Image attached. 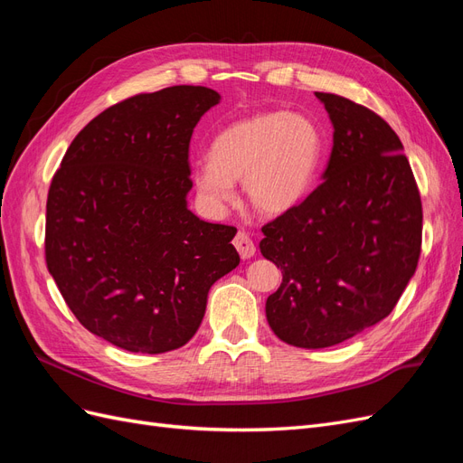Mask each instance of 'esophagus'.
I'll list each match as a JSON object with an SVG mask.
<instances>
[{
	"label": "esophagus",
	"instance_id": "34e87169",
	"mask_svg": "<svg viewBox=\"0 0 463 463\" xmlns=\"http://www.w3.org/2000/svg\"><path fill=\"white\" fill-rule=\"evenodd\" d=\"M233 245H235V249H237V253L241 255V259H250V257L255 255V250H257L253 240H250L249 233H245V232H237V233H235Z\"/></svg>",
	"mask_w": 463,
	"mask_h": 463
}]
</instances>
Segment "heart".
Wrapping results in <instances>:
<instances>
[{"mask_svg":"<svg viewBox=\"0 0 463 463\" xmlns=\"http://www.w3.org/2000/svg\"><path fill=\"white\" fill-rule=\"evenodd\" d=\"M322 156L318 125L303 114L262 111L222 129L208 160L194 167V189L214 214L235 201L233 181H243L247 203L276 216L296 206L311 189Z\"/></svg>","mask_w":463,"mask_h":463,"instance_id":"b5f03b06","label":"heart"}]
</instances>
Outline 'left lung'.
Segmentation results:
<instances>
[{"label": "left lung", "instance_id": "left-lung-1", "mask_svg": "<svg viewBox=\"0 0 463 463\" xmlns=\"http://www.w3.org/2000/svg\"><path fill=\"white\" fill-rule=\"evenodd\" d=\"M334 125L320 185L262 226L260 253L282 270L266 299L279 340L307 349L354 338L394 309L421 255L423 208L390 125L338 94L315 92Z\"/></svg>", "mask_w": 463, "mask_h": 463}]
</instances>
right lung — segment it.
<instances>
[{
	"label": "right lung",
	"mask_w": 463,
	"mask_h": 463,
	"mask_svg": "<svg viewBox=\"0 0 463 463\" xmlns=\"http://www.w3.org/2000/svg\"><path fill=\"white\" fill-rule=\"evenodd\" d=\"M218 102L189 85L131 96L73 138L52 179L48 270L80 325L128 352L185 345L240 264L237 230L187 208L191 135Z\"/></svg>",
	"instance_id": "add662e5"
}]
</instances>
